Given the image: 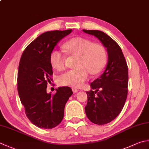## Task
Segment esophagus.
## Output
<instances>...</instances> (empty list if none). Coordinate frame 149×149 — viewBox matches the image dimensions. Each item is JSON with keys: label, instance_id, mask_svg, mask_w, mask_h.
Wrapping results in <instances>:
<instances>
[{"label": "esophagus", "instance_id": "1", "mask_svg": "<svg viewBox=\"0 0 149 149\" xmlns=\"http://www.w3.org/2000/svg\"><path fill=\"white\" fill-rule=\"evenodd\" d=\"M72 90L74 93H77V92H79V90L77 89V88H72Z\"/></svg>", "mask_w": 149, "mask_h": 149}]
</instances>
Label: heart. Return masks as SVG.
Masks as SVG:
<instances>
[{
    "mask_svg": "<svg viewBox=\"0 0 149 149\" xmlns=\"http://www.w3.org/2000/svg\"><path fill=\"white\" fill-rule=\"evenodd\" d=\"M68 54L79 55L77 69L70 70L60 75L57 78L61 85L81 87L88 79L90 72L92 74L100 73L105 67L107 62V54L103 46L93 43L84 37L72 38L63 46ZM66 55L59 49L51 52L49 61L53 68L63 70L65 66Z\"/></svg>",
    "mask_w": 149,
    "mask_h": 149,
    "instance_id": "obj_1",
    "label": "heart"
}]
</instances>
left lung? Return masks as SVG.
Returning <instances> with one entry per match:
<instances>
[{
	"mask_svg": "<svg viewBox=\"0 0 149 149\" xmlns=\"http://www.w3.org/2000/svg\"><path fill=\"white\" fill-rule=\"evenodd\" d=\"M83 30L97 37L107 48L109 61L106 70L90 84L92 90L86 92L88 103L85 107L90 121L104 125L117 117L124 107L128 94V66L120 46L111 37L101 31Z\"/></svg>",
	"mask_w": 149,
	"mask_h": 149,
	"instance_id": "obj_1",
	"label": "left lung"
}]
</instances>
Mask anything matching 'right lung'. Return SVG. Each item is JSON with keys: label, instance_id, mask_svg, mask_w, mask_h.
I'll return each mask as SVG.
<instances>
[{"label": "right lung", "instance_id": "right-lung-1", "mask_svg": "<svg viewBox=\"0 0 149 149\" xmlns=\"http://www.w3.org/2000/svg\"><path fill=\"white\" fill-rule=\"evenodd\" d=\"M71 31L45 32L25 48L20 58L17 77L20 100L29 120L41 129H53L62 121L65 104L73 94L68 86L59 87L53 95L46 92L53 75L49 61L51 52Z\"/></svg>", "mask_w": 149, "mask_h": 149}]
</instances>
